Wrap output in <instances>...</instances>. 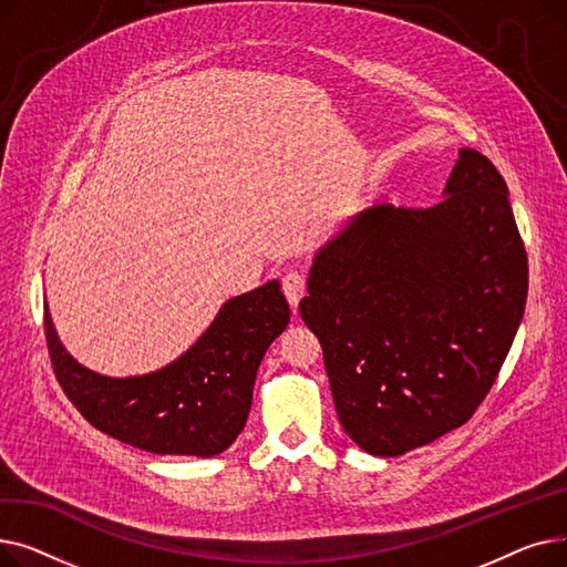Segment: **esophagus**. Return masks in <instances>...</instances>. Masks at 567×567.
<instances>
[{
  "label": "esophagus",
  "instance_id": "1",
  "mask_svg": "<svg viewBox=\"0 0 567 567\" xmlns=\"http://www.w3.org/2000/svg\"><path fill=\"white\" fill-rule=\"evenodd\" d=\"M282 291L287 296V301L291 306V310L299 308L303 293H306V278L301 274L296 271H289L285 278H282Z\"/></svg>",
  "mask_w": 567,
  "mask_h": 567
}]
</instances>
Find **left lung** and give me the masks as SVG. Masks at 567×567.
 I'll return each mask as SVG.
<instances>
[{
    "label": "left lung",
    "mask_w": 567,
    "mask_h": 567,
    "mask_svg": "<svg viewBox=\"0 0 567 567\" xmlns=\"http://www.w3.org/2000/svg\"><path fill=\"white\" fill-rule=\"evenodd\" d=\"M432 208H368L326 241L299 312L338 419L374 457L464 425L524 317L528 264L498 169L460 148Z\"/></svg>",
    "instance_id": "obj_1"
}]
</instances>
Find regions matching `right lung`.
<instances>
[{"mask_svg":"<svg viewBox=\"0 0 567 567\" xmlns=\"http://www.w3.org/2000/svg\"><path fill=\"white\" fill-rule=\"evenodd\" d=\"M287 323L280 280H268L225 301L195 344L165 368L105 377L66 351L45 306L54 374L84 419L140 451L186 457H214L244 432L259 363Z\"/></svg>","mask_w":567,"mask_h":567,"instance_id":"1","label":"right lung"}]
</instances>
